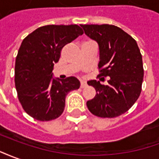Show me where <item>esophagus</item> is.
I'll use <instances>...</instances> for the list:
<instances>
[{
  "label": "esophagus",
  "mask_w": 159,
  "mask_h": 159,
  "mask_svg": "<svg viewBox=\"0 0 159 159\" xmlns=\"http://www.w3.org/2000/svg\"><path fill=\"white\" fill-rule=\"evenodd\" d=\"M87 86V84H86V82H84V81H81L80 82V88H84Z\"/></svg>",
  "instance_id": "esophagus-1"
}]
</instances>
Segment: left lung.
I'll list each match as a JSON object with an SVG mask.
<instances>
[{
  "label": "left lung",
  "instance_id": "obj_1",
  "mask_svg": "<svg viewBox=\"0 0 159 159\" xmlns=\"http://www.w3.org/2000/svg\"><path fill=\"white\" fill-rule=\"evenodd\" d=\"M85 34L99 46L100 62L97 78L87 84L96 90L86 105L92 114L115 118L127 112L140 97L143 80V64L137 43L129 34L111 24H81ZM109 77L108 84L100 81Z\"/></svg>",
  "mask_w": 159,
  "mask_h": 159
}]
</instances>
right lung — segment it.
<instances>
[{
	"mask_svg": "<svg viewBox=\"0 0 159 159\" xmlns=\"http://www.w3.org/2000/svg\"><path fill=\"white\" fill-rule=\"evenodd\" d=\"M83 33L77 24H52L38 28L23 40L15 62V86L23 108L33 119L50 121L61 116L66 96L80 88L75 77L52 79V70L63 46Z\"/></svg>",
	"mask_w": 159,
	"mask_h": 159,
	"instance_id": "right-lung-1",
	"label": "right lung"
}]
</instances>
